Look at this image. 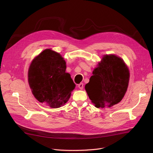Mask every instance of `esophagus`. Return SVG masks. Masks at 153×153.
Returning <instances> with one entry per match:
<instances>
[{
    "label": "esophagus",
    "instance_id": "obj_1",
    "mask_svg": "<svg viewBox=\"0 0 153 153\" xmlns=\"http://www.w3.org/2000/svg\"><path fill=\"white\" fill-rule=\"evenodd\" d=\"M78 87L81 90H82L83 88H84V84L83 83H80L79 84H78Z\"/></svg>",
    "mask_w": 153,
    "mask_h": 153
}]
</instances>
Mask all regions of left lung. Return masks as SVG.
Segmentation results:
<instances>
[{"label": "left lung", "mask_w": 153, "mask_h": 153, "mask_svg": "<svg viewBox=\"0 0 153 153\" xmlns=\"http://www.w3.org/2000/svg\"><path fill=\"white\" fill-rule=\"evenodd\" d=\"M92 74L85 89L95 107H111L122 100L128 89L130 72L121 58L104 55Z\"/></svg>", "instance_id": "obj_1"}]
</instances>
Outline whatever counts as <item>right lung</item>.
I'll list each match as a JSON object with an SVG mask.
<instances>
[{"label": "right lung", "mask_w": 153, "mask_h": 153, "mask_svg": "<svg viewBox=\"0 0 153 153\" xmlns=\"http://www.w3.org/2000/svg\"><path fill=\"white\" fill-rule=\"evenodd\" d=\"M66 61L58 53L46 49L28 69V83L34 97L51 108H59L69 99L75 84L66 72Z\"/></svg>", "instance_id": "obj_1"}]
</instances>
